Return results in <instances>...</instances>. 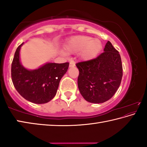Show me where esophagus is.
<instances>
[{
  "label": "esophagus",
  "instance_id": "esophagus-1",
  "mask_svg": "<svg viewBox=\"0 0 147 147\" xmlns=\"http://www.w3.org/2000/svg\"><path fill=\"white\" fill-rule=\"evenodd\" d=\"M75 66V63H74V61H71L70 63H69V67H74Z\"/></svg>",
  "mask_w": 147,
  "mask_h": 147
}]
</instances>
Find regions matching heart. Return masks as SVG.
Returning a JSON list of instances; mask_svg holds the SVG:
<instances>
[{"label": "heart", "instance_id": "obj_1", "mask_svg": "<svg viewBox=\"0 0 147 147\" xmlns=\"http://www.w3.org/2000/svg\"><path fill=\"white\" fill-rule=\"evenodd\" d=\"M102 48V44L98 39H93L87 36L73 37L67 41L64 46L67 53H76L82 51V57L86 60L95 58Z\"/></svg>", "mask_w": 147, "mask_h": 147}]
</instances>
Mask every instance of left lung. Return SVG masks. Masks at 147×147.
<instances>
[{
	"instance_id": "left-lung-1",
	"label": "left lung",
	"mask_w": 147,
	"mask_h": 147,
	"mask_svg": "<svg viewBox=\"0 0 147 147\" xmlns=\"http://www.w3.org/2000/svg\"><path fill=\"white\" fill-rule=\"evenodd\" d=\"M96 58L78 62V86L86 100L103 103L110 99L120 86L123 77L121 56L109 41Z\"/></svg>"
}]
</instances>
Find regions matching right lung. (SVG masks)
I'll use <instances>...</instances> for the list:
<instances>
[{
	"instance_id": "obj_1",
	"label": "right lung",
	"mask_w": 147,
	"mask_h": 147,
	"mask_svg": "<svg viewBox=\"0 0 147 147\" xmlns=\"http://www.w3.org/2000/svg\"><path fill=\"white\" fill-rule=\"evenodd\" d=\"M17 47L11 63L12 82L17 92L26 100L35 104H45L55 96L59 82L69 67V62L47 63L36 70H28L20 63Z\"/></svg>"
}]
</instances>
